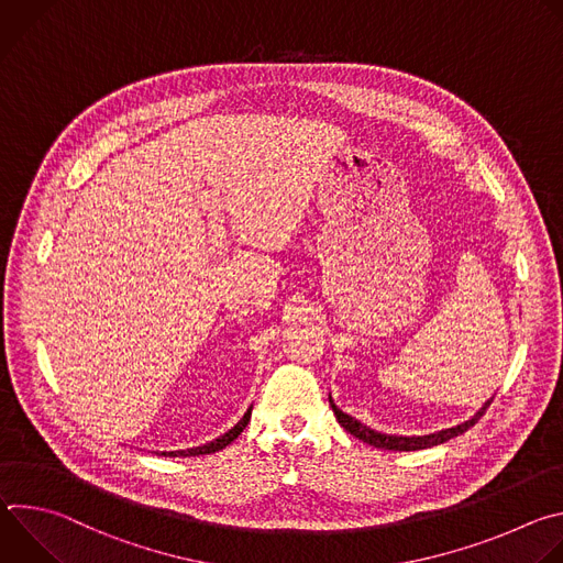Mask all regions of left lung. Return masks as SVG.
<instances>
[{
	"label": "left lung",
	"mask_w": 563,
	"mask_h": 563,
	"mask_svg": "<svg viewBox=\"0 0 563 563\" xmlns=\"http://www.w3.org/2000/svg\"><path fill=\"white\" fill-rule=\"evenodd\" d=\"M495 398V396H493ZM493 398L488 400V404L481 408L470 421H465V423H461V426H454V428H448V430H441V432H434V434H428V437H389V434H380V432H376V430H369L367 426H363V423H358L356 419H352L350 415H345V412H341L336 406H334V400H332V396H330V406H332V410H334V415H336V419H339V423L352 434V437H356V439H361L363 443H369V445H374V448H380V450H396V452H415V450H426V448H432V445H439V443H445V441H450V439H454V437H459V434H463L465 430H470L481 417L486 415V410L490 408V404H493Z\"/></svg>",
	"instance_id": "obj_1"
}]
</instances>
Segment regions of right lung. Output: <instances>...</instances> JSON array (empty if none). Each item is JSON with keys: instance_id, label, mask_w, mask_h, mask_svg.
Masks as SVG:
<instances>
[{"instance_id": "obj_1", "label": "right lung", "mask_w": 563, "mask_h": 563, "mask_svg": "<svg viewBox=\"0 0 563 563\" xmlns=\"http://www.w3.org/2000/svg\"><path fill=\"white\" fill-rule=\"evenodd\" d=\"M250 417H252V410H247V415H245L243 419H240V421H238L229 432H224L220 439H216V441H211V443H207V445L191 448V450H178V452H163V454H165V456H198V454H211V452H218V450L227 448L233 439H238V434L247 428Z\"/></svg>"}]
</instances>
